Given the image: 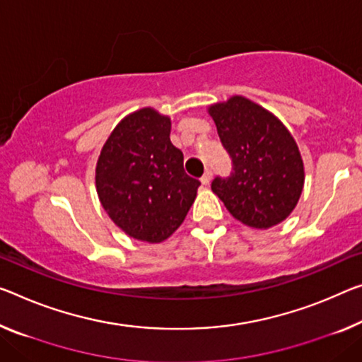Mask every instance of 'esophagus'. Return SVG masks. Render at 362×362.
Returning a JSON list of instances; mask_svg holds the SVG:
<instances>
[{
  "instance_id": "34e87169",
  "label": "esophagus",
  "mask_w": 362,
  "mask_h": 362,
  "mask_svg": "<svg viewBox=\"0 0 362 362\" xmlns=\"http://www.w3.org/2000/svg\"><path fill=\"white\" fill-rule=\"evenodd\" d=\"M210 180H212V171L207 170V171H205V173L202 175V177H200V182H202L204 186H207V185H210Z\"/></svg>"
}]
</instances>
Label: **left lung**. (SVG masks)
Segmentation results:
<instances>
[{"mask_svg": "<svg viewBox=\"0 0 362 362\" xmlns=\"http://www.w3.org/2000/svg\"><path fill=\"white\" fill-rule=\"evenodd\" d=\"M220 141L233 160L226 180L212 191L241 223L267 230L286 220L304 187V163L286 126L243 95L209 107Z\"/></svg>", "mask_w": 362, "mask_h": 362, "instance_id": "1", "label": "left lung"}]
</instances>
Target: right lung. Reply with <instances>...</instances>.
Here are the masks:
<instances>
[{
  "mask_svg": "<svg viewBox=\"0 0 362 362\" xmlns=\"http://www.w3.org/2000/svg\"><path fill=\"white\" fill-rule=\"evenodd\" d=\"M171 119L146 107L119 121L103 144L95 186L105 212L127 236L162 243L181 226L200 182L185 173L170 141Z\"/></svg>",
  "mask_w": 362,
  "mask_h": 362,
  "instance_id": "1",
  "label": "right lung"
}]
</instances>
